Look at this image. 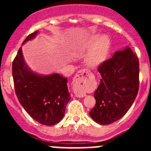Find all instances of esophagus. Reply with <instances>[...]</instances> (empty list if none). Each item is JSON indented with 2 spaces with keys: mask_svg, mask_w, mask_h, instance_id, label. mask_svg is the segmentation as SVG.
<instances>
[{
  "mask_svg": "<svg viewBox=\"0 0 151 151\" xmlns=\"http://www.w3.org/2000/svg\"><path fill=\"white\" fill-rule=\"evenodd\" d=\"M90 77V74L87 70L82 69L80 70L77 74H75L73 80V83H74V88L76 89H83V88L86 85L87 81H88V78ZM76 96L79 98L81 97H85V93H77Z\"/></svg>",
  "mask_w": 151,
  "mask_h": 151,
  "instance_id": "esophagus-1",
  "label": "esophagus"
}]
</instances>
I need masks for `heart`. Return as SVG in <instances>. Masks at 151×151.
Here are the masks:
<instances>
[{
    "instance_id": "heart-1",
    "label": "heart",
    "mask_w": 151,
    "mask_h": 151,
    "mask_svg": "<svg viewBox=\"0 0 151 151\" xmlns=\"http://www.w3.org/2000/svg\"><path fill=\"white\" fill-rule=\"evenodd\" d=\"M96 39L97 36L93 37L83 47L88 50L91 47L85 58V65L91 68H96L102 65L107 59L110 50V40L107 36H101L96 41Z\"/></svg>"
}]
</instances>
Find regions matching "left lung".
<instances>
[{"label": "left lung", "instance_id": "8db88e82", "mask_svg": "<svg viewBox=\"0 0 151 151\" xmlns=\"http://www.w3.org/2000/svg\"><path fill=\"white\" fill-rule=\"evenodd\" d=\"M139 59L127 47L99 66L101 81L94 93L96 105L89 112L97 123L108 125L123 118L139 91Z\"/></svg>", "mask_w": 151, "mask_h": 151}]
</instances>
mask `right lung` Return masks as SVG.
Segmentation results:
<instances>
[{
    "label": "right lung",
    "instance_id": "add662e5",
    "mask_svg": "<svg viewBox=\"0 0 151 151\" xmlns=\"http://www.w3.org/2000/svg\"><path fill=\"white\" fill-rule=\"evenodd\" d=\"M38 31L28 35L22 44L36 37ZM12 76L17 97L30 117L45 126L58 123L64 116L71 96L68 80L59 74L40 75L27 66L19 49L12 63Z\"/></svg>",
    "mask_w": 151,
    "mask_h": 151
}]
</instances>
